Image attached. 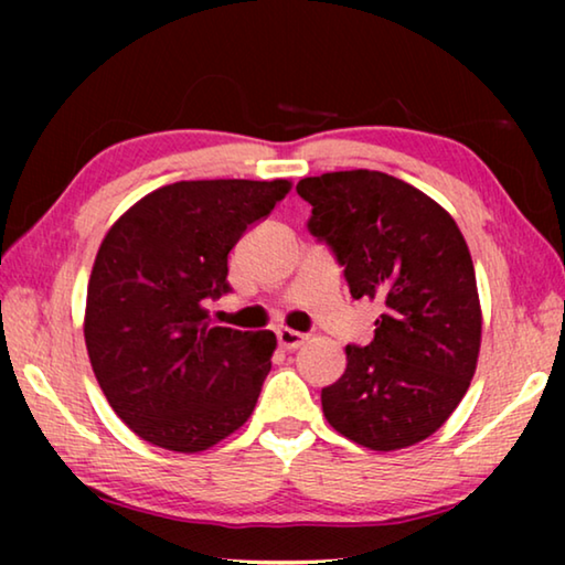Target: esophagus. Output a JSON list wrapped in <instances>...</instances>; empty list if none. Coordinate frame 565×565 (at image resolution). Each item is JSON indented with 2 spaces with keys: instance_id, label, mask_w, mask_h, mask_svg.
I'll return each instance as SVG.
<instances>
[{
  "instance_id": "obj_1",
  "label": "esophagus",
  "mask_w": 565,
  "mask_h": 565,
  "mask_svg": "<svg viewBox=\"0 0 565 565\" xmlns=\"http://www.w3.org/2000/svg\"><path fill=\"white\" fill-rule=\"evenodd\" d=\"M276 339H279V347H281V349H286V351H296V349H301V347H303V341H306L303 333L294 331V329H279V331H276Z\"/></svg>"
}]
</instances>
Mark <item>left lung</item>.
<instances>
[{
  "label": "left lung",
  "instance_id": "left-lung-1",
  "mask_svg": "<svg viewBox=\"0 0 565 565\" xmlns=\"http://www.w3.org/2000/svg\"><path fill=\"white\" fill-rule=\"evenodd\" d=\"M296 191L353 299L384 306L374 341L347 347V371L321 391L323 416L371 451L424 441L461 404L481 351V301L461 228L431 196L384 171H329Z\"/></svg>",
  "mask_w": 565,
  "mask_h": 565
}]
</instances>
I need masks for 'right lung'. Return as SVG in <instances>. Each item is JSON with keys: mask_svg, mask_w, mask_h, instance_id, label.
Returning a JSON list of instances; mask_svg holds the SVG:
<instances>
[{"mask_svg": "<svg viewBox=\"0 0 565 565\" xmlns=\"http://www.w3.org/2000/svg\"><path fill=\"white\" fill-rule=\"evenodd\" d=\"M289 191V179L177 181L104 236L84 341L114 414L147 444L199 454L252 416L276 337L214 327L204 303L228 291V252Z\"/></svg>", "mask_w": 565, "mask_h": 565, "instance_id": "add662e5", "label": "right lung"}]
</instances>
